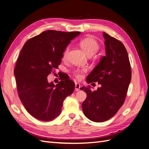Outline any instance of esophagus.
Returning <instances> with one entry per match:
<instances>
[{"instance_id":"obj_1","label":"esophagus","mask_w":149,"mask_h":149,"mask_svg":"<svg viewBox=\"0 0 149 149\" xmlns=\"http://www.w3.org/2000/svg\"><path fill=\"white\" fill-rule=\"evenodd\" d=\"M80 88H81V86L79 83H76L75 84V90L76 91H78L80 90Z\"/></svg>"}]
</instances>
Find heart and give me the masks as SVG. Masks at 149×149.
Listing matches in <instances>:
<instances>
[{"label":"heart","instance_id":"heart-1","mask_svg":"<svg viewBox=\"0 0 149 149\" xmlns=\"http://www.w3.org/2000/svg\"><path fill=\"white\" fill-rule=\"evenodd\" d=\"M79 45L81 48H82L83 52L85 53L86 55L88 56H91L93 55H94L100 48V45H99L98 43L97 42L96 40L92 38H86L81 40L79 42ZM70 50V47H67L63 53L62 58L63 60H66L68 55V52ZM86 71V70H77L74 71V74L76 78L78 79H82L83 76V73L84 72Z\"/></svg>","mask_w":149,"mask_h":149}]
</instances>
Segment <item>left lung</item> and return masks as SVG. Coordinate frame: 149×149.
I'll use <instances>...</instances> for the list:
<instances>
[{
  "instance_id": "obj_1",
  "label": "left lung",
  "mask_w": 149,
  "mask_h": 149,
  "mask_svg": "<svg viewBox=\"0 0 149 149\" xmlns=\"http://www.w3.org/2000/svg\"><path fill=\"white\" fill-rule=\"evenodd\" d=\"M106 56L89 74L88 83L98 82L101 87L92 91L90 86L81 88L87 97L82 104L86 118L96 123L114 116L123 105L131 80V67L127 50L119 40L104 32Z\"/></svg>"
}]
</instances>
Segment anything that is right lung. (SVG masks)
<instances>
[{"mask_svg":"<svg viewBox=\"0 0 149 149\" xmlns=\"http://www.w3.org/2000/svg\"><path fill=\"white\" fill-rule=\"evenodd\" d=\"M79 31L47 30L24 44L14 69L18 94L35 118L50 121L61 113L65 99L73 93L74 83L66 76L55 85L47 76L58 68L63 53Z\"/></svg>","mask_w":149,"mask_h":149,"instance_id":"add662e5","label":"right lung"}]
</instances>
